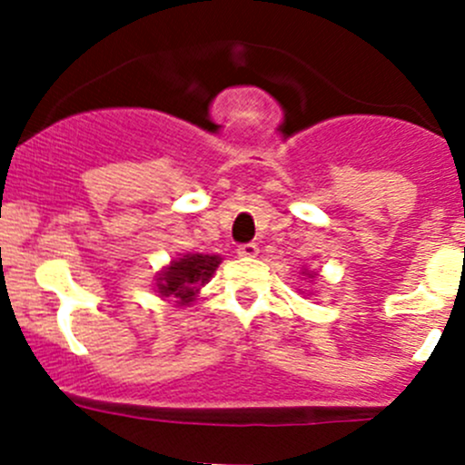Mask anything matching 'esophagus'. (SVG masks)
<instances>
[{"mask_svg": "<svg viewBox=\"0 0 465 465\" xmlns=\"http://www.w3.org/2000/svg\"><path fill=\"white\" fill-rule=\"evenodd\" d=\"M238 256H242V259H256V256H259V245H256V242L241 245L238 247Z\"/></svg>", "mask_w": 465, "mask_h": 465, "instance_id": "1", "label": "esophagus"}]
</instances>
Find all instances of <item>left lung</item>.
<instances>
[{
	"label": "left lung",
	"mask_w": 465,
	"mask_h": 465,
	"mask_svg": "<svg viewBox=\"0 0 465 465\" xmlns=\"http://www.w3.org/2000/svg\"><path fill=\"white\" fill-rule=\"evenodd\" d=\"M302 276H306V279H315V272H311V270H306V267H302ZM303 292V290H302Z\"/></svg>",
	"instance_id": "1"
}]
</instances>
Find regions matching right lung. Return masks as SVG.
Returning <instances> with one entry per match:
<instances>
[{"label": "right lung", "mask_w": 465, "mask_h": 465, "mask_svg": "<svg viewBox=\"0 0 465 465\" xmlns=\"http://www.w3.org/2000/svg\"><path fill=\"white\" fill-rule=\"evenodd\" d=\"M220 262L218 254H177L154 276V292L163 302H175L177 308L191 306Z\"/></svg>", "instance_id": "right-lung-1"}]
</instances>
